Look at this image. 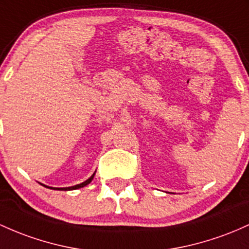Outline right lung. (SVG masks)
Here are the masks:
<instances>
[{"mask_svg": "<svg viewBox=\"0 0 249 249\" xmlns=\"http://www.w3.org/2000/svg\"><path fill=\"white\" fill-rule=\"evenodd\" d=\"M93 177H94V174L92 175V176L89 177V178L87 179V181L80 183V184H76V185H74V187H68V188H58V189H61V190H74V189H78V188H83V187H85V185L89 184V183H91L92 179H93ZM51 189H54V188H51Z\"/></svg>", "mask_w": 249, "mask_h": 249, "instance_id": "1", "label": "right lung"}]
</instances>
